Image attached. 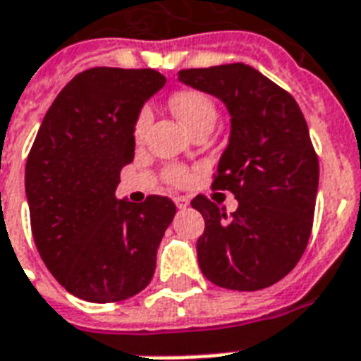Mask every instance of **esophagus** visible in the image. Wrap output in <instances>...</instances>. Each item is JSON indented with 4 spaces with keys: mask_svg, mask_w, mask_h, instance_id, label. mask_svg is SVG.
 <instances>
[{
    "mask_svg": "<svg viewBox=\"0 0 361 361\" xmlns=\"http://www.w3.org/2000/svg\"><path fill=\"white\" fill-rule=\"evenodd\" d=\"M173 202H176V207H178V208H188L189 207L188 197H176V199H173Z\"/></svg>",
    "mask_w": 361,
    "mask_h": 361,
    "instance_id": "esophagus-1",
    "label": "esophagus"
}]
</instances>
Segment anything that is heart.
Segmentation results:
<instances>
[{"mask_svg":"<svg viewBox=\"0 0 361 361\" xmlns=\"http://www.w3.org/2000/svg\"><path fill=\"white\" fill-rule=\"evenodd\" d=\"M170 106L173 114L185 124L189 132L193 133L197 130H212V126L218 120V106L214 99L199 90H180L170 97ZM153 122V109L149 105L141 106V111L135 116L133 122V137L141 141L149 132V126ZM164 178L173 188H183L189 181V172L183 166H168L164 170Z\"/></svg>","mask_w":361,"mask_h":361,"instance_id":"heart-1","label":"heart"}]
</instances>
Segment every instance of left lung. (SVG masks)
Returning <instances> with one entry per match:
<instances>
[{
	"instance_id": "1",
	"label": "left lung",
	"mask_w": 361,
	"mask_h": 361,
	"mask_svg": "<svg viewBox=\"0 0 361 361\" xmlns=\"http://www.w3.org/2000/svg\"><path fill=\"white\" fill-rule=\"evenodd\" d=\"M180 80L231 114L212 189L231 191L239 207L228 216L204 195L191 201L204 218L201 271L226 289H266L298 264L312 233L319 162L308 124L289 92L243 63L185 68Z\"/></svg>"
}]
</instances>
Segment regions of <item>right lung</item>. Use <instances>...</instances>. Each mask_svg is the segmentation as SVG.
I'll return each instance as SVG.
<instances>
[{
	"mask_svg": "<svg viewBox=\"0 0 361 361\" xmlns=\"http://www.w3.org/2000/svg\"><path fill=\"white\" fill-rule=\"evenodd\" d=\"M166 78L153 68L97 66L61 90L26 160L34 243L53 277L87 302H120L151 283L176 214L168 197H114L133 160V122Z\"/></svg>",
	"mask_w": 361,
	"mask_h": 361,
	"instance_id": "add662e5",
	"label": "right lung"
}]
</instances>
